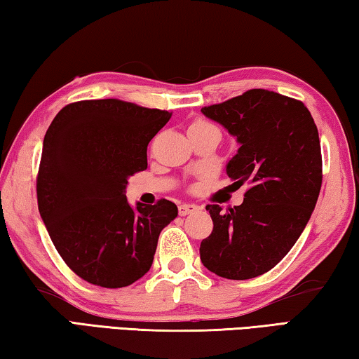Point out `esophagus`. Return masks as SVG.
<instances>
[{
    "label": "esophagus",
    "instance_id": "esophagus-1",
    "mask_svg": "<svg viewBox=\"0 0 359 359\" xmlns=\"http://www.w3.org/2000/svg\"><path fill=\"white\" fill-rule=\"evenodd\" d=\"M198 210V205L196 204H180L179 205V214L184 217V215H188L191 214V212H196Z\"/></svg>",
    "mask_w": 359,
    "mask_h": 359
}]
</instances>
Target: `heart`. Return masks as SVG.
I'll return each mask as SVG.
<instances>
[{
	"mask_svg": "<svg viewBox=\"0 0 359 359\" xmlns=\"http://www.w3.org/2000/svg\"><path fill=\"white\" fill-rule=\"evenodd\" d=\"M194 125H208V123H205V121H196Z\"/></svg>",
	"mask_w": 359,
	"mask_h": 359,
	"instance_id": "heart-1",
	"label": "heart"
}]
</instances>
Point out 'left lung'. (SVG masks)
<instances>
[{
  "label": "left lung",
  "mask_w": 359,
  "mask_h": 359,
  "mask_svg": "<svg viewBox=\"0 0 359 359\" xmlns=\"http://www.w3.org/2000/svg\"><path fill=\"white\" fill-rule=\"evenodd\" d=\"M239 144L226 165L244 203L209 204L214 229L199 247L203 264L231 280L271 271L299 239L321 188L317 125L304 102L263 88L203 107Z\"/></svg>",
  "instance_id": "obj_1"
}]
</instances>
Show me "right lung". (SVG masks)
Returning a JSON list of instances; mask_svg holds the SVG:
<instances>
[{
  "label": "right lung",
  "mask_w": 359,
  "mask_h": 359,
  "mask_svg": "<svg viewBox=\"0 0 359 359\" xmlns=\"http://www.w3.org/2000/svg\"><path fill=\"white\" fill-rule=\"evenodd\" d=\"M171 112L120 100L65 106L48 126L38 174V208L71 271L104 288L145 276L161 229L177 205L126 199L128 177L147 169V145Z\"/></svg>",
  "instance_id": "right-lung-1"
}]
</instances>
